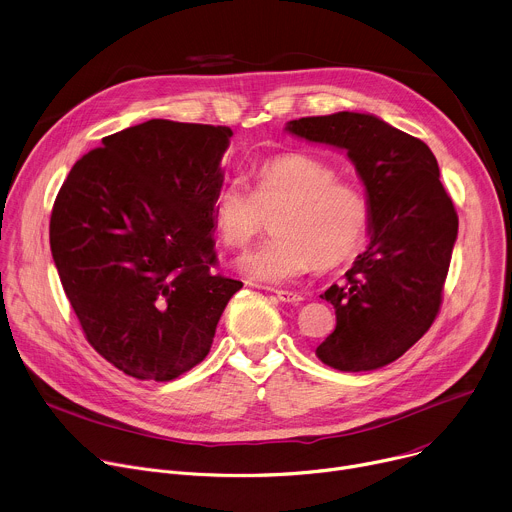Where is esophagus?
Listing matches in <instances>:
<instances>
[{
  "mask_svg": "<svg viewBox=\"0 0 512 512\" xmlns=\"http://www.w3.org/2000/svg\"><path fill=\"white\" fill-rule=\"evenodd\" d=\"M275 296H277L279 302H285V304H300V302H304V296L296 294V291H287V289L275 291Z\"/></svg>",
  "mask_w": 512,
  "mask_h": 512,
  "instance_id": "obj_1",
  "label": "esophagus"
}]
</instances>
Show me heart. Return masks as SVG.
Returning <instances> with one entry per match:
<instances>
[{
    "instance_id": "b5f03b06",
    "label": "heart",
    "mask_w": 512,
    "mask_h": 512,
    "mask_svg": "<svg viewBox=\"0 0 512 512\" xmlns=\"http://www.w3.org/2000/svg\"><path fill=\"white\" fill-rule=\"evenodd\" d=\"M273 216V239L245 251L235 267L265 285L296 281L316 265L336 267L362 247L371 225V206L360 188L338 182L328 164L287 154L255 170L253 190L233 180L216 190L212 218L229 247L247 245Z\"/></svg>"
}]
</instances>
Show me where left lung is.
<instances>
[{
    "instance_id": "left-lung-1",
    "label": "left lung",
    "mask_w": 512,
    "mask_h": 512,
    "mask_svg": "<svg viewBox=\"0 0 512 512\" xmlns=\"http://www.w3.org/2000/svg\"><path fill=\"white\" fill-rule=\"evenodd\" d=\"M285 131L346 152L371 206V243L322 300L334 332L316 356L344 373L375 371L405 354L442 304L458 214L427 145L371 113L287 121Z\"/></svg>"
}]
</instances>
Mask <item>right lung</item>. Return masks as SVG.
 <instances>
[{
	"instance_id": "right-lung-1",
	"label": "right lung",
	"mask_w": 512,
	"mask_h": 512,
	"mask_svg": "<svg viewBox=\"0 0 512 512\" xmlns=\"http://www.w3.org/2000/svg\"><path fill=\"white\" fill-rule=\"evenodd\" d=\"M229 127L150 119L103 137L64 180L50 251L91 346L139 381H172L210 350L241 281L212 271V198Z\"/></svg>"
}]
</instances>
